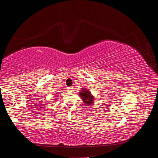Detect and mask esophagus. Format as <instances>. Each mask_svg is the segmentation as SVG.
I'll return each mask as SVG.
<instances>
[{"instance_id": "obj_1", "label": "esophagus", "mask_w": 158, "mask_h": 158, "mask_svg": "<svg viewBox=\"0 0 158 158\" xmlns=\"http://www.w3.org/2000/svg\"><path fill=\"white\" fill-rule=\"evenodd\" d=\"M66 89H67L68 92H71V91L73 90V88H72V87H68Z\"/></svg>"}]
</instances>
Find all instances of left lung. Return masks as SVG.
Listing matches in <instances>:
<instances>
[{"label": "left lung", "mask_w": 158, "mask_h": 158, "mask_svg": "<svg viewBox=\"0 0 158 158\" xmlns=\"http://www.w3.org/2000/svg\"><path fill=\"white\" fill-rule=\"evenodd\" d=\"M79 95L86 106L87 105H91L94 102V98L88 89H83L79 93Z\"/></svg>", "instance_id": "8db88e82"}]
</instances>
